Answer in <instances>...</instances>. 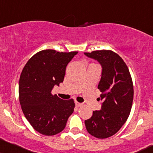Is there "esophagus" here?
I'll return each instance as SVG.
<instances>
[{
	"mask_svg": "<svg viewBox=\"0 0 153 153\" xmlns=\"http://www.w3.org/2000/svg\"><path fill=\"white\" fill-rule=\"evenodd\" d=\"M75 105H76L77 107H81V106H82V105H83L82 103H80V102H77V101H75Z\"/></svg>",
	"mask_w": 153,
	"mask_h": 153,
	"instance_id": "1",
	"label": "esophagus"
}]
</instances>
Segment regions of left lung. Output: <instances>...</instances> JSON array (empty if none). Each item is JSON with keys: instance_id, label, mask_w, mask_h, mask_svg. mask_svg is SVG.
Here are the masks:
<instances>
[{"instance_id": "1", "label": "left lung", "mask_w": 153, "mask_h": 153, "mask_svg": "<svg viewBox=\"0 0 153 153\" xmlns=\"http://www.w3.org/2000/svg\"><path fill=\"white\" fill-rule=\"evenodd\" d=\"M102 67L97 88L102 94L100 110L93 112L85 120L87 131L97 138L104 139L115 135L129 116L133 100V85L126 62L117 53L101 50L84 53Z\"/></svg>"}]
</instances>
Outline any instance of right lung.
<instances>
[{"mask_svg":"<svg viewBox=\"0 0 153 153\" xmlns=\"http://www.w3.org/2000/svg\"><path fill=\"white\" fill-rule=\"evenodd\" d=\"M78 52L43 50L31 58L19 80V100L23 113L36 131L54 135L65 128L74 111L73 99L65 100L51 94L63 82L66 66Z\"/></svg>","mask_w":153,"mask_h":153,"instance_id":"right-lung-1","label":"right lung"}]
</instances>
